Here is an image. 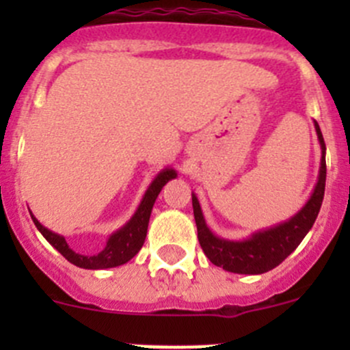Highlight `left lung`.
Wrapping results in <instances>:
<instances>
[{
	"label": "left lung",
	"mask_w": 350,
	"mask_h": 350,
	"mask_svg": "<svg viewBox=\"0 0 350 350\" xmlns=\"http://www.w3.org/2000/svg\"><path fill=\"white\" fill-rule=\"evenodd\" d=\"M319 133L320 146H322V167H320L319 183L315 186L312 198L308 203L301 208V211L295 215L291 220L269 228V230L257 232L256 235L243 242H230L218 239L208 230L204 224L203 213H201L198 198L193 195V213L198 228V241L204 256L218 267H224L225 271L237 274H262L274 269L299 245V242L305 239L310 228L315 224L319 217L320 206L325 193V178H327V164H325V142L320 132L319 123L315 125Z\"/></svg>",
	"instance_id": "8db88e82"
}]
</instances>
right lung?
Here are the masks:
<instances>
[{
	"label": "right lung",
	"instance_id": "add662e5",
	"mask_svg": "<svg viewBox=\"0 0 350 350\" xmlns=\"http://www.w3.org/2000/svg\"><path fill=\"white\" fill-rule=\"evenodd\" d=\"M176 172L172 169H165L162 171L157 178L154 179V183L150 185V188L147 189L146 196H144L142 203H140L139 210L133 215L132 220L118 230L116 234H113L108 239L107 245L103 250L94 254H79L74 252L69 245H67L66 239L61 237L57 234H52L51 230L40 225V221L31 215V220H33L35 227L40 230V234L47 239L62 256L66 257L69 262H72L74 266L83 267V269H107V267H115L122 266V264L129 262L140 249H142L144 241H146L147 235V227H149V218L150 211L155 203V198L161 193L162 186L169 181V179H174Z\"/></svg>",
	"mask_w": 350,
	"mask_h": 350
}]
</instances>
